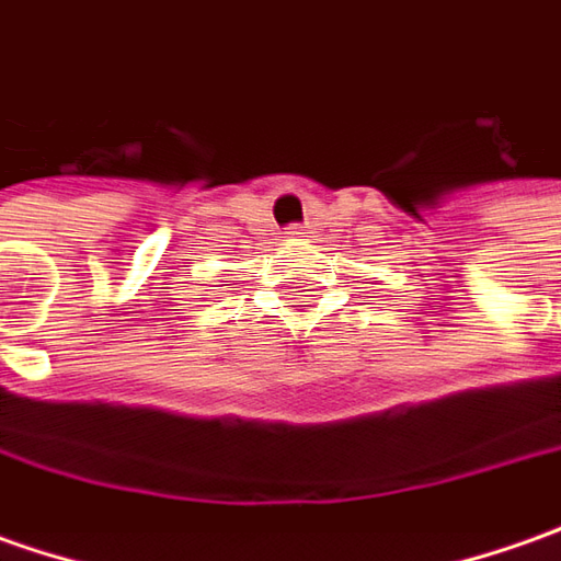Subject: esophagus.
<instances>
[{
  "mask_svg": "<svg viewBox=\"0 0 561 561\" xmlns=\"http://www.w3.org/2000/svg\"><path fill=\"white\" fill-rule=\"evenodd\" d=\"M285 236H291V239H307L310 236V226H300V222H295V226H288V232Z\"/></svg>",
  "mask_w": 561,
  "mask_h": 561,
  "instance_id": "1",
  "label": "esophagus"
}]
</instances>
